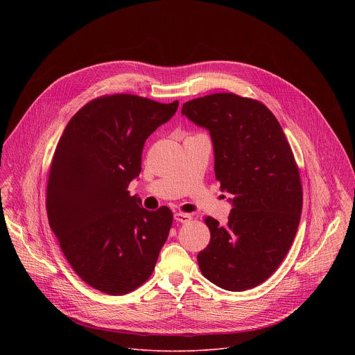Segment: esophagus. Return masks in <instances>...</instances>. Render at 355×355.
I'll return each instance as SVG.
<instances>
[{
  "mask_svg": "<svg viewBox=\"0 0 355 355\" xmlns=\"http://www.w3.org/2000/svg\"><path fill=\"white\" fill-rule=\"evenodd\" d=\"M174 219H175L177 222H180V223H188V222L192 219V216L188 215V214H181V212H178V214L174 215Z\"/></svg>",
  "mask_w": 355,
  "mask_h": 355,
  "instance_id": "obj_1",
  "label": "esophagus"
}]
</instances>
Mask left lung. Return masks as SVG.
<instances>
[{"instance_id":"obj_1","label":"left lung","mask_w":355,"mask_h":355,"mask_svg":"<svg viewBox=\"0 0 355 355\" xmlns=\"http://www.w3.org/2000/svg\"><path fill=\"white\" fill-rule=\"evenodd\" d=\"M181 114L209 130L220 189L233 195L227 225L211 216V240L199 251L207 279L226 291L251 289L279 267L295 239L302 184L292 148L260 101L219 92L188 101Z\"/></svg>"}]
</instances>
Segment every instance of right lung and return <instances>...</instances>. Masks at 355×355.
Masks as SVG:
<instances>
[{
    "label": "right lung",
    "instance_id": "right-lung-1",
    "mask_svg": "<svg viewBox=\"0 0 355 355\" xmlns=\"http://www.w3.org/2000/svg\"><path fill=\"white\" fill-rule=\"evenodd\" d=\"M178 101L115 94L89 101L67 123L50 164V229L76 274L108 295L144 284L173 225L167 207L150 212L128 187L141 170L146 139Z\"/></svg>",
    "mask_w": 355,
    "mask_h": 355
}]
</instances>
